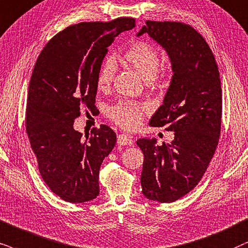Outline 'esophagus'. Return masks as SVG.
<instances>
[{"mask_svg":"<svg viewBox=\"0 0 248 248\" xmlns=\"http://www.w3.org/2000/svg\"><path fill=\"white\" fill-rule=\"evenodd\" d=\"M118 140L119 145H133V144H134L133 137L128 136V135H124V134L118 135V140Z\"/></svg>","mask_w":248,"mask_h":248,"instance_id":"esophagus-1","label":"esophagus"}]
</instances>
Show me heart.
Instances as JSON below:
<instances>
[{"label": "heart", "instance_id": "1", "mask_svg": "<svg viewBox=\"0 0 248 248\" xmlns=\"http://www.w3.org/2000/svg\"><path fill=\"white\" fill-rule=\"evenodd\" d=\"M124 62L133 67L145 82H151L155 79L160 64V55L155 46L147 42L139 41L130 46L122 55ZM115 74V64L113 59L108 58L97 72L96 83L99 90H108L111 87ZM143 108L131 102H119L108 111V117L112 121L124 129H135L140 124L143 117Z\"/></svg>", "mask_w": 248, "mask_h": 248}]
</instances>
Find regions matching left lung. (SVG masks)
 <instances>
[{
	"label": "left lung",
	"instance_id": "left-lung-1",
	"mask_svg": "<svg viewBox=\"0 0 248 248\" xmlns=\"http://www.w3.org/2000/svg\"><path fill=\"white\" fill-rule=\"evenodd\" d=\"M150 37L167 52L170 83L162 105L152 115L153 127L174 131L170 144L140 139L144 155L140 176L147 199L173 202L193 189L205 174L221 133L220 72L205 39L190 25L147 20L137 36Z\"/></svg>",
	"mask_w": 248,
	"mask_h": 248
}]
</instances>
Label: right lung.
I'll list each match as a JSON object with an SVG mask.
<instances>
[{"instance_id":"1","label":"right lung","mask_w":248,"mask_h":248,"mask_svg":"<svg viewBox=\"0 0 248 248\" xmlns=\"http://www.w3.org/2000/svg\"><path fill=\"white\" fill-rule=\"evenodd\" d=\"M134 27L133 18L72 25L37 57L28 87L26 131L41 176L65 202H90L99 193V168L117 135L102 124L83 139L73 124L80 108L95 106L97 72L108 48Z\"/></svg>"}]
</instances>
